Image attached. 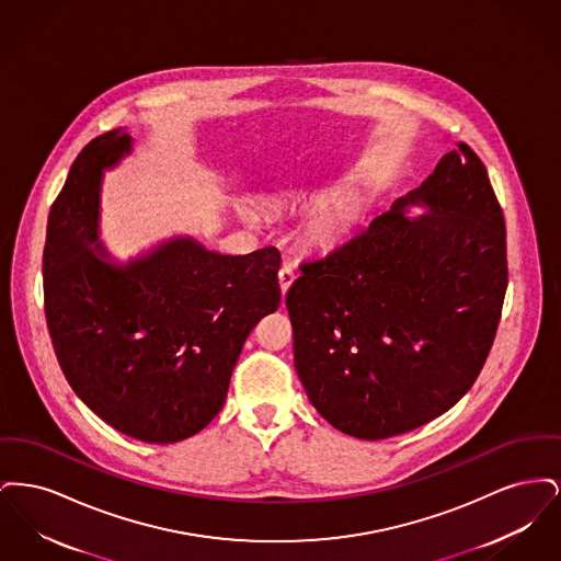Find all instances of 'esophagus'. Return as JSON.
Segmentation results:
<instances>
[{
    "label": "esophagus",
    "mask_w": 561,
    "mask_h": 561,
    "mask_svg": "<svg viewBox=\"0 0 561 561\" xmlns=\"http://www.w3.org/2000/svg\"><path fill=\"white\" fill-rule=\"evenodd\" d=\"M294 282V267L290 259H284V265L279 268V286H282V293H288V288L293 286Z\"/></svg>",
    "instance_id": "34e87169"
}]
</instances>
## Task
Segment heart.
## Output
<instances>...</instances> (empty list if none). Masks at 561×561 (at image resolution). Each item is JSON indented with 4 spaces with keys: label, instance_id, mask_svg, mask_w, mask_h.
Here are the masks:
<instances>
[{
    "label": "heart",
    "instance_id": "obj_1",
    "mask_svg": "<svg viewBox=\"0 0 561 561\" xmlns=\"http://www.w3.org/2000/svg\"><path fill=\"white\" fill-rule=\"evenodd\" d=\"M351 213H353V204L347 195H334L325 199L307 225V238L318 245L334 240L339 233L345 231L351 220Z\"/></svg>",
    "mask_w": 561,
    "mask_h": 561
}]
</instances>
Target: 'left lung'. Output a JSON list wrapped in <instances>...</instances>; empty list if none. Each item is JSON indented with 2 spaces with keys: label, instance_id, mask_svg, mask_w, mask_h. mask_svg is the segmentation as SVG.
<instances>
[{
  "label": "left lung",
  "instance_id": "obj_1",
  "mask_svg": "<svg viewBox=\"0 0 561 561\" xmlns=\"http://www.w3.org/2000/svg\"><path fill=\"white\" fill-rule=\"evenodd\" d=\"M423 203L430 214L402 216ZM286 294L294 366L321 416L387 439L448 412L478 380L507 293V229L488 170L456 142L427 181Z\"/></svg>",
  "mask_w": 561,
  "mask_h": 561
}]
</instances>
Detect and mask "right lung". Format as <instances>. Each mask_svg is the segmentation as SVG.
Listing matches in <instances>:
<instances>
[{"label": "right lung", "instance_id": "add662e5", "mask_svg": "<svg viewBox=\"0 0 561 561\" xmlns=\"http://www.w3.org/2000/svg\"><path fill=\"white\" fill-rule=\"evenodd\" d=\"M111 130L90 140L54 199L44 311L71 389L96 416L147 444L199 433L227 400L250 330L279 307V250L243 256L176 238L128 265L85 248L99 233L101 170L130 153Z\"/></svg>", "mask_w": 561, "mask_h": 561}]
</instances>
